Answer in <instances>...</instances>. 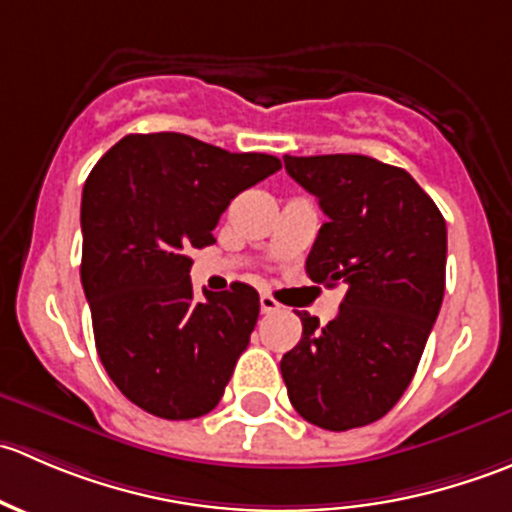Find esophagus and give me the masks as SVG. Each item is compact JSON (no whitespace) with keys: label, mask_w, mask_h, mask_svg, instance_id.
Returning a JSON list of instances; mask_svg holds the SVG:
<instances>
[{"label":"esophagus","mask_w":512,"mask_h":512,"mask_svg":"<svg viewBox=\"0 0 512 512\" xmlns=\"http://www.w3.org/2000/svg\"><path fill=\"white\" fill-rule=\"evenodd\" d=\"M260 309H262V314H272V312H280L282 304L277 302L272 294L265 292V294H260Z\"/></svg>","instance_id":"34e87169"}]
</instances>
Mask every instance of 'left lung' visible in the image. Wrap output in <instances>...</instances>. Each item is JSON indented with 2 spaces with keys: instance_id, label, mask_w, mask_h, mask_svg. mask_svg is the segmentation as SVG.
Here are the masks:
<instances>
[{
  "instance_id": "8db88e82",
  "label": "left lung",
  "mask_w": 512,
  "mask_h": 512,
  "mask_svg": "<svg viewBox=\"0 0 512 512\" xmlns=\"http://www.w3.org/2000/svg\"><path fill=\"white\" fill-rule=\"evenodd\" d=\"M327 223L307 257L309 280L344 287L319 327L282 356L289 401L304 421L349 431L389 414L409 389L446 289V220L404 168L369 156H285Z\"/></svg>"
}]
</instances>
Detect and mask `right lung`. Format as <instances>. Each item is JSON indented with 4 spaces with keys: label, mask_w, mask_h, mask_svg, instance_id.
<instances>
[{
    "label": "right lung",
    "mask_w": 512,
    "mask_h": 512,
    "mask_svg": "<svg viewBox=\"0 0 512 512\" xmlns=\"http://www.w3.org/2000/svg\"><path fill=\"white\" fill-rule=\"evenodd\" d=\"M282 168L183 133H131L81 195V285L103 369L121 394L168 421L220 404L260 317L245 282L193 294L190 250L213 245L230 200Z\"/></svg>",
    "instance_id": "add662e5"
}]
</instances>
